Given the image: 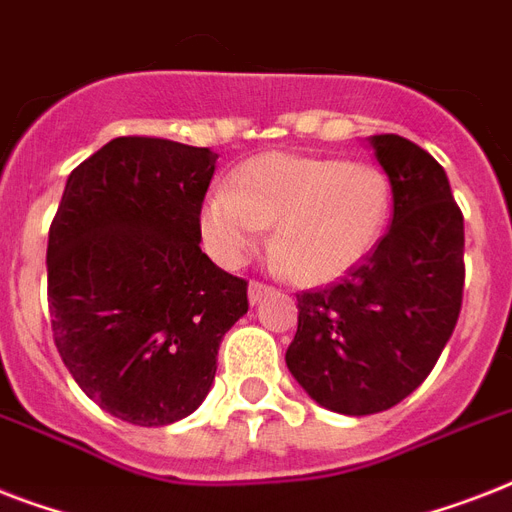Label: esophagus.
Masks as SVG:
<instances>
[{
	"mask_svg": "<svg viewBox=\"0 0 512 512\" xmlns=\"http://www.w3.org/2000/svg\"><path fill=\"white\" fill-rule=\"evenodd\" d=\"M271 292L273 289L268 287V284H263V281H252V284H249V303L257 305L265 295H271Z\"/></svg>",
	"mask_w": 512,
	"mask_h": 512,
	"instance_id": "34e87169",
	"label": "esophagus"
}]
</instances>
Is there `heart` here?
<instances>
[{
    "label": "heart",
    "mask_w": 512,
    "mask_h": 512,
    "mask_svg": "<svg viewBox=\"0 0 512 512\" xmlns=\"http://www.w3.org/2000/svg\"><path fill=\"white\" fill-rule=\"evenodd\" d=\"M390 212L393 188L377 164L273 151L204 196L199 231L209 255L236 268L273 225V263L295 284L319 287L372 255Z\"/></svg>",
    "instance_id": "obj_1"
}]
</instances>
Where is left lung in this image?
Here are the masks:
<instances>
[{
  "label": "left lung",
  "instance_id": "8db88e82",
  "mask_svg": "<svg viewBox=\"0 0 512 512\" xmlns=\"http://www.w3.org/2000/svg\"><path fill=\"white\" fill-rule=\"evenodd\" d=\"M393 188L388 233L327 289L297 295L287 366L337 414L385 412L422 385L462 308L465 225L444 167L401 135H372Z\"/></svg>",
  "mask_w": 512,
  "mask_h": 512
}]
</instances>
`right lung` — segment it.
<instances>
[{"instance_id":"right-lung-1","label":"right lung","mask_w":512,"mask_h":512,"mask_svg":"<svg viewBox=\"0 0 512 512\" xmlns=\"http://www.w3.org/2000/svg\"><path fill=\"white\" fill-rule=\"evenodd\" d=\"M217 154L116 138L66 180L47 241V300L63 364L119 420L162 428L207 398L247 281L199 241Z\"/></svg>"}]
</instances>
